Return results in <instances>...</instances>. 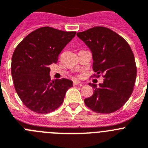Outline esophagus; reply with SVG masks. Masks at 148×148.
<instances>
[{"label":"esophagus","instance_id":"obj_1","mask_svg":"<svg viewBox=\"0 0 148 148\" xmlns=\"http://www.w3.org/2000/svg\"><path fill=\"white\" fill-rule=\"evenodd\" d=\"M73 85H74V86H77V85H80V86H82V83H80V82L75 80V81L73 82Z\"/></svg>","mask_w":148,"mask_h":148}]
</instances>
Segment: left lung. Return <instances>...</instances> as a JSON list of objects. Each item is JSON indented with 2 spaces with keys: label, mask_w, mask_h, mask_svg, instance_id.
Returning <instances> with one entry per match:
<instances>
[{
  "label": "left lung",
  "mask_w": 148,
  "mask_h": 148,
  "mask_svg": "<svg viewBox=\"0 0 148 148\" xmlns=\"http://www.w3.org/2000/svg\"><path fill=\"white\" fill-rule=\"evenodd\" d=\"M77 36L92 53V69L103 83L94 88L92 96L84 100L85 104L97 113L110 114L125 104L133 93L137 74L134 54L123 37L105 27H95Z\"/></svg>",
  "instance_id": "1"
}]
</instances>
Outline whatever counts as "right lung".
Listing matches in <instances>:
<instances>
[{"label":"right lung","mask_w":148,"mask_h":148,"mask_svg":"<svg viewBox=\"0 0 148 148\" xmlns=\"http://www.w3.org/2000/svg\"><path fill=\"white\" fill-rule=\"evenodd\" d=\"M76 35L51 27L28 34L12 56L11 72L18 95L28 109L41 114L54 111L63 103L70 79L51 80L49 65L56 63L61 51Z\"/></svg>","instance_id":"add662e5"}]
</instances>
